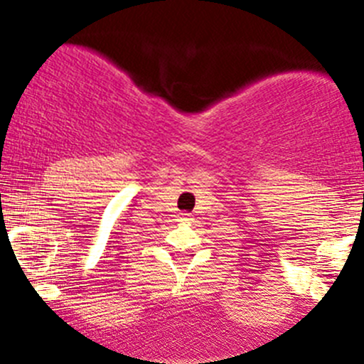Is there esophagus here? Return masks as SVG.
Instances as JSON below:
<instances>
[{"instance_id":"1","label":"esophagus","mask_w":364,"mask_h":364,"mask_svg":"<svg viewBox=\"0 0 364 364\" xmlns=\"http://www.w3.org/2000/svg\"><path fill=\"white\" fill-rule=\"evenodd\" d=\"M188 215L190 214H181V220H188Z\"/></svg>"}]
</instances>
